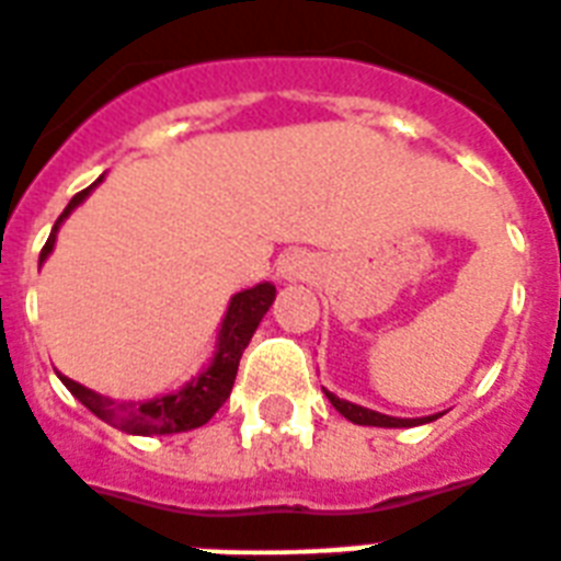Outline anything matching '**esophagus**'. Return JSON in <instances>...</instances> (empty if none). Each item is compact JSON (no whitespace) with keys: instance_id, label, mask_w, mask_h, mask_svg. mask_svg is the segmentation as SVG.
Masks as SVG:
<instances>
[{"instance_id":"esophagus-1","label":"esophagus","mask_w":561,"mask_h":561,"mask_svg":"<svg viewBox=\"0 0 561 561\" xmlns=\"http://www.w3.org/2000/svg\"><path fill=\"white\" fill-rule=\"evenodd\" d=\"M279 273L285 279H305L310 273V259L305 253H288V256L282 259Z\"/></svg>"}]
</instances>
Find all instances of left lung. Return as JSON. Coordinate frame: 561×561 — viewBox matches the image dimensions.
Here are the masks:
<instances>
[{
  "label": "left lung",
  "instance_id": "left-lung-1",
  "mask_svg": "<svg viewBox=\"0 0 561 561\" xmlns=\"http://www.w3.org/2000/svg\"><path fill=\"white\" fill-rule=\"evenodd\" d=\"M324 397L331 399V404L336 408L347 422L353 425H370V427H413V425H425V422H433L436 416H422V419H397V416H385V413L368 411V408H362V404H353L347 399L333 397L331 390H324Z\"/></svg>",
  "mask_w": 561,
  "mask_h": 561
}]
</instances>
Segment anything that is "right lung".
I'll return each mask as SVG.
<instances>
[{
	"mask_svg": "<svg viewBox=\"0 0 561 561\" xmlns=\"http://www.w3.org/2000/svg\"><path fill=\"white\" fill-rule=\"evenodd\" d=\"M102 182V176L93 182L91 187H84L82 193H77L73 199L68 202V208L59 214L54 230H50L48 242L39 253V267L42 262L50 256L56 242V230L70 216V210L82 205L84 196L93 191V187ZM276 299V288L271 282H262L256 288H248L242 294H237L230 299L228 313L222 319V331H219V342H216V353L210 365L202 370L199 376H193L185 388H179L176 393H164L157 399H145V402H116V399H107L96 390L84 388V385L73 382L68 376L59 374L65 388L79 399V402L88 408L91 413H96L102 422L113 425L116 431L134 433V436H162V433H182L193 431V427H202L205 422H210L219 408L225 404V399L230 397V388H233V379H237L239 359H242L244 347L251 342L253 331L259 328L262 317L267 313V308Z\"/></svg>",
	"mask_w": 561,
	"mask_h": 561,
	"instance_id": "add662e5",
	"label": "right lung"
}]
</instances>
